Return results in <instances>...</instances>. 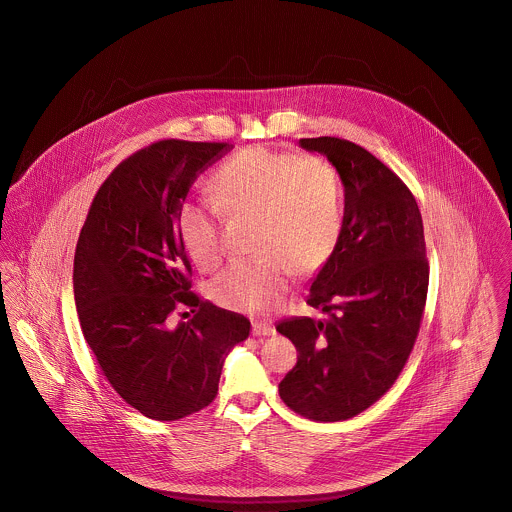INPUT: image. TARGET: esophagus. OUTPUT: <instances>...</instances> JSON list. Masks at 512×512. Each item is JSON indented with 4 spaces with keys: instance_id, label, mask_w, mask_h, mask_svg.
<instances>
[{
    "instance_id": "obj_1",
    "label": "esophagus",
    "mask_w": 512,
    "mask_h": 512,
    "mask_svg": "<svg viewBox=\"0 0 512 512\" xmlns=\"http://www.w3.org/2000/svg\"><path fill=\"white\" fill-rule=\"evenodd\" d=\"M252 334H254L256 338H266V336H274L276 330H274V326H270V324L256 322V324H252Z\"/></svg>"
}]
</instances>
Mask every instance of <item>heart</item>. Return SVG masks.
<instances>
[{"instance_id":"1","label":"heart","mask_w":512,"mask_h":512,"mask_svg":"<svg viewBox=\"0 0 512 512\" xmlns=\"http://www.w3.org/2000/svg\"><path fill=\"white\" fill-rule=\"evenodd\" d=\"M212 192L224 212L254 216L252 250L258 252L214 278L210 294L222 308L264 314L280 304L292 272L312 274L336 252L343 228L340 176L320 157L250 147L216 169ZM218 208L184 200L176 210L180 244L200 270L222 260Z\"/></svg>"}]
</instances>
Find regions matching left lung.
Instances as JSON below:
<instances>
[{
	"label": "left lung",
	"instance_id": "left-lung-1",
	"mask_svg": "<svg viewBox=\"0 0 512 512\" xmlns=\"http://www.w3.org/2000/svg\"><path fill=\"white\" fill-rule=\"evenodd\" d=\"M300 147L340 174L343 228L308 296L330 318L276 328L298 349L278 391L296 413L330 423L365 411L401 373L419 334L429 264L419 206L395 172L336 137L300 139Z\"/></svg>",
	"mask_w": 512,
	"mask_h": 512
}]
</instances>
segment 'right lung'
<instances>
[{"label":"right lung","instance_id":"1","mask_svg":"<svg viewBox=\"0 0 512 512\" xmlns=\"http://www.w3.org/2000/svg\"><path fill=\"white\" fill-rule=\"evenodd\" d=\"M224 143L161 141L123 161L93 198L75 250L73 292L85 341L113 389L155 421L204 409L226 355L250 322L200 302L176 232V210ZM195 318L171 326L178 304Z\"/></svg>","mask_w":512,"mask_h":512}]
</instances>
